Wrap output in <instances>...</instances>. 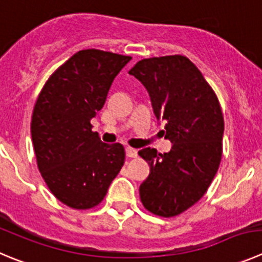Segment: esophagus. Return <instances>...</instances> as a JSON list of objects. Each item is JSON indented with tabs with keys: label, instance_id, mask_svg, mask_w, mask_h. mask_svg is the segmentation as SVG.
<instances>
[{
	"label": "esophagus",
	"instance_id": "esophagus-1",
	"mask_svg": "<svg viewBox=\"0 0 262 262\" xmlns=\"http://www.w3.org/2000/svg\"><path fill=\"white\" fill-rule=\"evenodd\" d=\"M125 154L128 158H136L137 155H138V151L136 150V148H132V147H126L125 148Z\"/></svg>",
	"mask_w": 262,
	"mask_h": 262
}]
</instances>
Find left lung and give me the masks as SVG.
Instances as JSON below:
<instances>
[{
	"label": "left lung",
	"instance_id": "left-lung-1",
	"mask_svg": "<svg viewBox=\"0 0 262 262\" xmlns=\"http://www.w3.org/2000/svg\"><path fill=\"white\" fill-rule=\"evenodd\" d=\"M150 95L154 114L165 121L169 152L139 150L150 174L139 186L145 208L173 217L205 194L222 156L224 116L216 94L196 66L183 55L139 60L130 71Z\"/></svg>",
	"mask_w": 262,
	"mask_h": 262
}]
</instances>
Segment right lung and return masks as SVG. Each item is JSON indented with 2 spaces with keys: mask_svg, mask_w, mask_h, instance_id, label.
Returning a JSON list of instances; mask_svg holds the SVG:
<instances>
[{
  "mask_svg": "<svg viewBox=\"0 0 262 262\" xmlns=\"http://www.w3.org/2000/svg\"><path fill=\"white\" fill-rule=\"evenodd\" d=\"M130 59L97 49L77 51L49 77L36 101L31 134L38 169L54 196L71 208L99 204L124 165L123 145L102 142L90 120Z\"/></svg>",
  "mask_w": 262,
  "mask_h": 262,
  "instance_id": "right-lung-1",
  "label": "right lung"
}]
</instances>
